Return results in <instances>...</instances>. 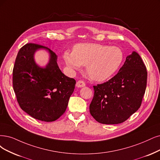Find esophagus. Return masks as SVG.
Listing matches in <instances>:
<instances>
[{
  "instance_id": "1",
  "label": "esophagus",
  "mask_w": 160,
  "mask_h": 160,
  "mask_svg": "<svg viewBox=\"0 0 160 160\" xmlns=\"http://www.w3.org/2000/svg\"><path fill=\"white\" fill-rule=\"evenodd\" d=\"M86 86L85 83L83 82V81H81V80H79L76 82V86L77 88H83Z\"/></svg>"
}]
</instances>
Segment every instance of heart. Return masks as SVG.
<instances>
[{"instance_id": "1", "label": "heart", "mask_w": 160, "mask_h": 160, "mask_svg": "<svg viewBox=\"0 0 160 160\" xmlns=\"http://www.w3.org/2000/svg\"><path fill=\"white\" fill-rule=\"evenodd\" d=\"M63 58L72 71L78 70L86 65V72L90 78L100 82L110 78L120 68L124 52L117 46L80 43L74 46L72 52L65 51Z\"/></svg>"}]
</instances>
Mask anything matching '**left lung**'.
Masks as SVG:
<instances>
[{
  "instance_id": "left-lung-1",
  "label": "left lung",
  "mask_w": 160,
  "mask_h": 160,
  "mask_svg": "<svg viewBox=\"0 0 160 160\" xmlns=\"http://www.w3.org/2000/svg\"><path fill=\"white\" fill-rule=\"evenodd\" d=\"M146 83V68L138 53L132 51L114 77L93 86L92 116L105 125L125 121L140 108Z\"/></svg>"
}]
</instances>
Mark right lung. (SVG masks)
Masks as SVG:
<instances>
[{
    "label": "right lung",
    "instance_id": "obj_1",
    "mask_svg": "<svg viewBox=\"0 0 160 160\" xmlns=\"http://www.w3.org/2000/svg\"><path fill=\"white\" fill-rule=\"evenodd\" d=\"M43 49L49 53L45 67L35 62L34 54ZM76 84L65 76L57 64V56L46 47L34 43L23 46L13 69V88L21 109L35 119L52 122L66 111Z\"/></svg>",
    "mask_w": 160,
    "mask_h": 160
}]
</instances>
